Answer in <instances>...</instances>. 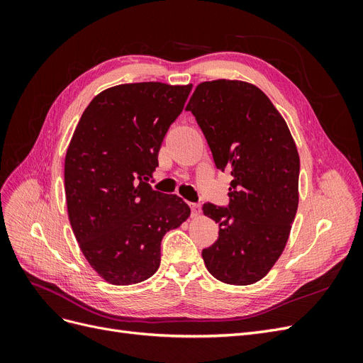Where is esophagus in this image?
I'll return each instance as SVG.
<instances>
[{"instance_id": "34e87169", "label": "esophagus", "mask_w": 363, "mask_h": 363, "mask_svg": "<svg viewBox=\"0 0 363 363\" xmlns=\"http://www.w3.org/2000/svg\"><path fill=\"white\" fill-rule=\"evenodd\" d=\"M189 207H191V211H192V215H194V216H199V215L201 213V207H200V204H194V203H191V204H189Z\"/></svg>"}]
</instances>
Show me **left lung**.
I'll return each instance as SVG.
<instances>
[{
  "instance_id": "obj_1",
  "label": "left lung",
  "mask_w": 363,
  "mask_h": 363,
  "mask_svg": "<svg viewBox=\"0 0 363 363\" xmlns=\"http://www.w3.org/2000/svg\"><path fill=\"white\" fill-rule=\"evenodd\" d=\"M194 113L218 169H230L227 208L203 206L219 227L203 250L207 271L235 286L267 276L288 244L298 208L300 156L286 121L257 86L212 80L195 87Z\"/></svg>"
}]
</instances>
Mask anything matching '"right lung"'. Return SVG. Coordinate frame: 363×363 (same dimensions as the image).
<instances>
[{
  "instance_id": "1",
  "label": "right lung",
  "mask_w": 363,
  "mask_h": 363,
  "mask_svg": "<svg viewBox=\"0 0 363 363\" xmlns=\"http://www.w3.org/2000/svg\"><path fill=\"white\" fill-rule=\"evenodd\" d=\"M192 84H118L86 107L65 157L68 218L86 260L127 286L160 267V242L191 215L177 195L151 189L157 155Z\"/></svg>"
}]
</instances>
